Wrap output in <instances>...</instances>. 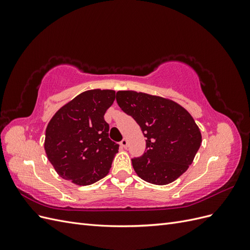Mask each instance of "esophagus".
Returning <instances> with one entry per match:
<instances>
[{
	"mask_svg": "<svg viewBox=\"0 0 250 250\" xmlns=\"http://www.w3.org/2000/svg\"><path fill=\"white\" fill-rule=\"evenodd\" d=\"M121 146H122L123 148H127V146H128V141L126 140V139H123L122 141H121Z\"/></svg>",
	"mask_w": 250,
	"mask_h": 250,
	"instance_id": "34e87169",
	"label": "esophagus"
}]
</instances>
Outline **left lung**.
Listing matches in <instances>:
<instances>
[{
  "mask_svg": "<svg viewBox=\"0 0 250 250\" xmlns=\"http://www.w3.org/2000/svg\"><path fill=\"white\" fill-rule=\"evenodd\" d=\"M117 102L146 138V151L132 160L139 177L164 186L183 175L202 142L199 127L188 111L170 99L134 90H119Z\"/></svg>",
  "mask_w": 250,
  "mask_h": 250,
  "instance_id": "8db88e82",
  "label": "left lung"
}]
</instances>
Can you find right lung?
Returning <instances> with one entry per match:
<instances>
[{
  "label": "right lung",
  "mask_w": 250,
  "mask_h": 250,
  "mask_svg": "<svg viewBox=\"0 0 250 250\" xmlns=\"http://www.w3.org/2000/svg\"><path fill=\"white\" fill-rule=\"evenodd\" d=\"M112 89H89L59 108L46 129L44 151L60 177L88 186L108 174L119 145L108 138L104 115Z\"/></svg>",
  "instance_id": "1"
}]
</instances>
